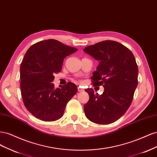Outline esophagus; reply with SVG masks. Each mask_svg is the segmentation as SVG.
<instances>
[{
    "label": "esophagus",
    "mask_w": 157,
    "mask_h": 157,
    "mask_svg": "<svg viewBox=\"0 0 157 157\" xmlns=\"http://www.w3.org/2000/svg\"><path fill=\"white\" fill-rule=\"evenodd\" d=\"M78 92H83V91H84V89L82 88H80V87L79 86V87H78Z\"/></svg>",
    "instance_id": "obj_1"
}]
</instances>
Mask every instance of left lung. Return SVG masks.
<instances>
[{"mask_svg":"<svg viewBox=\"0 0 157 157\" xmlns=\"http://www.w3.org/2000/svg\"><path fill=\"white\" fill-rule=\"evenodd\" d=\"M83 51L99 61L93 73L94 86L104 87L102 94L92 88L85 91L89 100L84 105L88 120L99 124L117 121L130 106L137 86L138 67L132 52L119 42L105 40L87 46Z\"/></svg>","mask_w":157,"mask_h":157,"instance_id":"obj_1","label":"left lung"}]
</instances>
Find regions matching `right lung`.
Wrapping results in <instances>:
<instances>
[{"label": "right lung", "instance_id": "obj_1", "mask_svg": "<svg viewBox=\"0 0 157 157\" xmlns=\"http://www.w3.org/2000/svg\"><path fill=\"white\" fill-rule=\"evenodd\" d=\"M78 49L54 39L38 42L28 49L20 66V88L23 103L32 115L44 121L63 116L66 105L77 92L71 82L61 88L52 83L62 67L63 59Z\"/></svg>", "mask_w": 157, "mask_h": 157}]
</instances>
